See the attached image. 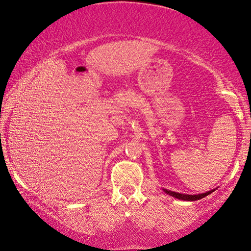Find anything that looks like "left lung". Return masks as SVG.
<instances>
[{"label":"left lung","mask_w":251,"mask_h":251,"mask_svg":"<svg viewBox=\"0 0 251 251\" xmlns=\"http://www.w3.org/2000/svg\"><path fill=\"white\" fill-rule=\"evenodd\" d=\"M163 191H164L165 194L172 196V197H174V198L181 199V201H199V199L206 197V196H208L209 194H212L213 191H215V189H213V190H209V191H207V192H204V194H198V195L180 194V192L171 191V190H168V189H164V188H163Z\"/></svg>","instance_id":"obj_1"}]
</instances>
